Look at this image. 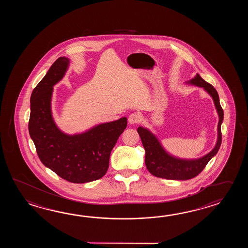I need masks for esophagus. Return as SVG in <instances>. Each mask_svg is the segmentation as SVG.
Instances as JSON below:
<instances>
[{"label":"esophagus","instance_id":"obj_1","mask_svg":"<svg viewBox=\"0 0 248 248\" xmlns=\"http://www.w3.org/2000/svg\"><path fill=\"white\" fill-rule=\"evenodd\" d=\"M140 121H141V115L139 113L134 112L128 116V122L130 124H137L140 122Z\"/></svg>","mask_w":248,"mask_h":248}]
</instances>
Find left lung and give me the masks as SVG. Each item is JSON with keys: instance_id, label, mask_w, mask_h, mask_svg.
I'll use <instances>...</instances> for the list:
<instances>
[{"instance_id": "8db88e82", "label": "left lung", "mask_w": 248, "mask_h": 248, "mask_svg": "<svg viewBox=\"0 0 248 248\" xmlns=\"http://www.w3.org/2000/svg\"><path fill=\"white\" fill-rule=\"evenodd\" d=\"M189 84L203 88L212 96L216 111L219 116L218 122V137L216 146L205 156L197 159H184L176 158L165 151L158 138L152 132L139 126L137 132L141 137L142 145L145 150V165L149 172L154 176L169 180H189L197 176L205 169L206 164L211 158L218 153L221 143V125L223 121V110L220 105L219 95L216 89L202 79L200 74H197L193 79L187 81Z\"/></svg>"}]
</instances>
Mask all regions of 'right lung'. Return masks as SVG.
Wrapping results in <instances>:
<instances>
[{
    "instance_id": "right-lung-1",
    "label": "right lung",
    "mask_w": 248,
    "mask_h": 248,
    "mask_svg": "<svg viewBox=\"0 0 248 248\" xmlns=\"http://www.w3.org/2000/svg\"><path fill=\"white\" fill-rule=\"evenodd\" d=\"M69 62L68 58H58L32 90L28 128L45 167L70 183L84 184L106 174L111 150L126 127V118L73 136L61 131L53 120L51 97L53 86L63 79Z\"/></svg>"
}]
</instances>
